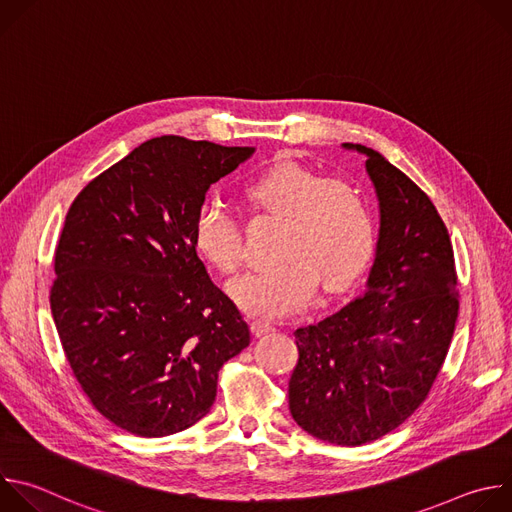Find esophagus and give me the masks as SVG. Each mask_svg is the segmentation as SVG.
<instances>
[{
	"instance_id": "obj_1",
	"label": "esophagus",
	"mask_w": 512,
	"mask_h": 512,
	"mask_svg": "<svg viewBox=\"0 0 512 512\" xmlns=\"http://www.w3.org/2000/svg\"><path fill=\"white\" fill-rule=\"evenodd\" d=\"M251 328H253L255 336H265L269 332H275V326L271 322H267V320H253Z\"/></svg>"
}]
</instances>
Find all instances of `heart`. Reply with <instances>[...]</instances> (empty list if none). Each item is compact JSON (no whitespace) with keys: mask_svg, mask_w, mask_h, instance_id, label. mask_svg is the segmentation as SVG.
<instances>
[{"mask_svg":"<svg viewBox=\"0 0 512 512\" xmlns=\"http://www.w3.org/2000/svg\"><path fill=\"white\" fill-rule=\"evenodd\" d=\"M249 200L283 221L275 265L231 283L235 302L251 316L283 318L308 308L320 283L338 291L367 265L375 243L371 206L352 184L298 164H277L247 188ZM192 237L198 253L223 273L245 263L239 216L223 202L200 204Z\"/></svg>","mask_w":512,"mask_h":512,"instance_id":"b5f03b06","label":"heart"}]
</instances>
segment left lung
I'll list each match as a JSON object with an SVG mask.
<instances>
[{"label": "left lung", "instance_id": "8db88e82", "mask_svg": "<svg viewBox=\"0 0 512 512\" xmlns=\"http://www.w3.org/2000/svg\"><path fill=\"white\" fill-rule=\"evenodd\" d=\"M379 200V239L364 289L336 314L298 328L289 411L318 440L375 442L427 397L458 320V275L448 229L429 196L360 143Z\"/></svg>", "mask_w": 512, "mask_h": 512}]
</instances>
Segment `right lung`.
Segmentation results:
<instances>
[{
  "label": "right lung",
  "instance_id": "obj_1",
  "mask_svg": "<svg viewBox=\"0 0 512 512\" xmlns=\"http://www.w3.org/2000/svg\"><path fill=\"white\" fill-rule=\"evenodd\" d=\"M255 148L162 135L75 198L54 253L52 318L72 373L117 427L164 437L200 421L251 332L192 237L210 184Z\"/></svg>",
  "mask_w": 512,
  "mask_h": 512
}]
</instances>
